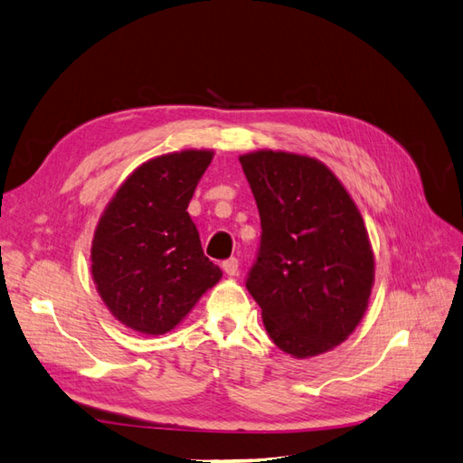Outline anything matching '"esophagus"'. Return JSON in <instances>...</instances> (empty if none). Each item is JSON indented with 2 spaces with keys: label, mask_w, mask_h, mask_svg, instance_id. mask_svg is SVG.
I'll list each match as a JSON object with an SVG mask.
<instances>
[{
  "label": "esophagus",
  "mask_w": 463,
  "mask_h": 463,
  "mask_svg": "<svg viewBox=\"0 0 463 463\" xmlns=\"http://www.w3.org/2000/svg\"><path fill=\"white\" fill-rule=\"evenodd\" d=\"M222 270L227 276H239V260H236V258H229V260H224Z\"/></svg>",
  "instance_id": "esophagus-1"
}]
</instances>
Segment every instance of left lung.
<instances>
[{"instance_id": "left-lung-1", "label": "left lung", "mask_w": 463, "mask_h": 463, "mask_svg": "<svg viewBox=\"0 0 463 463\" xmlns=\"http://www.w3.org/2000/svg\"><path fill=\"white\" fill-rule=\"evenodd\" d=\"M239 159L262 224L246 288L268 335L294 359L327 353L361 324L374 284L361 213L316 157L258 149Z\"/></svg>"}]
</instances>
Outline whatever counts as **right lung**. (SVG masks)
I'll return each instance as SVG.
<instances>
[{
  "instance_id": "1",
  "label": "right lung",
  "mask_w": 463,
  "mask_h": 463,
  "mask_svg": "<svg viewBox=\"0 0 463 463\" xmlns=\"http://www.w3.org/2000/svg\"><path fill=\"white\" fill-rule=\"evenodd\" d=\"M213 156V149H183L144 161L100 214L92 280L110 314L132 331L164 335L175 329L221 280L187 213Z\"/></svg>"
}]
</instances>
